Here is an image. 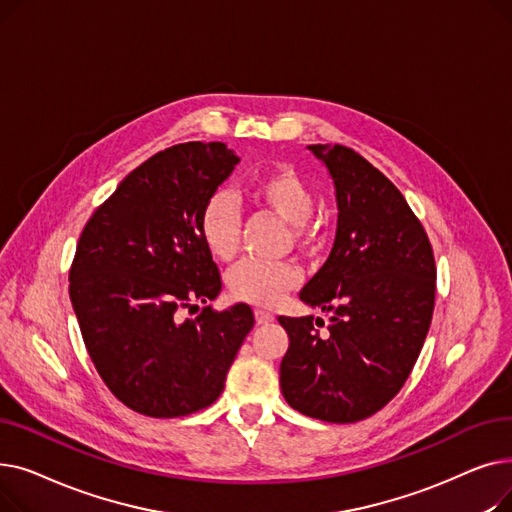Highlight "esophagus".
Here are the masks:
<instances>
[{
  "mask_svg": "<svg viewBox=\"0 0 512 512\" xmlns=\"http://www.w3.org/2000/svg\"><path fill=\"white\" fill-rule=\"evenodd\" d=\"M255 319H257V324H259V326H263V324H272V321H274V315H272L270 311L255 309Z\"/></svg>",
  "mask_w": 512,
  "mask_h": 512,
  "instance_id": "34e87169",
  "label": "esophagus"
}]
</instances>
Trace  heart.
<instances>
[{
    "label": "heart",
    "instance_id": "1",
    "mask_svg": "<svg viewBox=\"0 0 512 512\" xmlns=\"http://www.w3.org/2000/svg\"><path fill=\"white\" fill-rule=\"evenodd\" d=\"M251 201L265 211L276 213L290 224L294 247L311 253L319 242V226L313 222L315 193L311 184L290 166H272L249 184ZM199 238L215 259H234L240 245V209L228 191L211 193L197 220ZM301 274L292 263L242 261L228 274V292L234 301L257 307H274L284 294L297 288Z\"/></svg>",
    "mask_w": 512,
    "mask_h": 512
}]
</instances>
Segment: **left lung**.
I'll return each mask as SVG.
<instances>
[{"mask_svg": "<svg viewBox=\"0 0 512 512\" xmlns=\"http://www.w3.org/2000/svg\"><path fill=\"white\" fill-rule=\"evenodd\" d=\"M328 166L338 201L328 261L301 290L324 319L278 321L290 344L280 388L292 409L328 423H355L405 386L436 303V261L421 222L398 188L344 145H309Z\"/></svg>", "mask_w": 512, "mask_h": 512, "instance_id": "8db88e82", "label": "left lung"}]
</instances>
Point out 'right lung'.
I'll return each instance as SVG.
<instances>
[{"label":"right lung","mask_w":512,"mask_h":512,"mask_svg":"<svg viewBox=\"0 0 512 512\" xmlns=\"http://www.w3.org/2000/svg\"><path fill=\"white\" fill-rule=\"evenodd\" d=\"M238 157L220 141L180 143L132 170L80 232L70 301L89 357L110 392L157 419L218 400L255 317L247 303L215 311L220 270L199 238L205 199ZM205 302L193 320L182 308Z\"/></svg>","instance_id":"add662e5"}]
</instances>
